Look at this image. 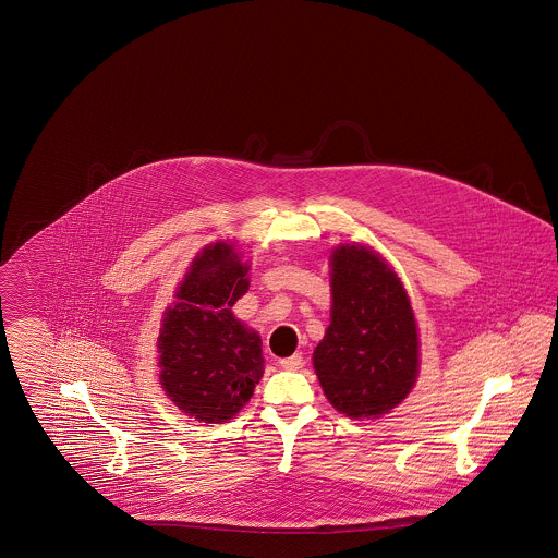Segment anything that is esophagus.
I'll use <instances>...</instances> for the list:
<instances>
[{
  "label": "esophagus",
  "mask_w": 558,
  "mask_h": 558,
  "mask_svg": "<svg viewBox=\"0 0 558 558\" xmlns=\"http://www.w3.org/2000/svg\"><path fill=\"white\" fill-rule=\"evenodd\" d=\"M303 355L301 353H294L292 357L280 359V367L282 369H287V372H296V369H301L303 367Z\"/></svg>",
  "instance_id": "esophagus-1"
}]
</instances>
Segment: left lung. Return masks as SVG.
I'll return each instance as SVG.
<instances>
[{"label": "left lung", "instance_id": "obj_1", "mask_svg": "<svg viewBox=\"0 0 558 558\" xmlns=\"http://www.w3.org/2000/svg\"><path fill=\"white\" fill-rule=\"evenodd\" d=\"M330 268V326L313 351V367L336 411L376 420L415 386V315L401 278L369 246H336Z\"/></svg>", "mask_w": 558, "mask_h": 558}]
</instances>
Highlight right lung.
Returning a JSON list of instances; mask_svg holds the SVG:
<instances>
[{
	"label": "right lung",
	"instance_id": "obj_1",
	"mask_svg": "<svg viewBox=\"0 0 558 558\" xmlns=\"http://www.w3.org/2000/svg\"><path fill=\"white\" fill-rule=\"evenodd\" d=\"M248 269L234 243L201 248L163 313L159 381L195 422L232 420L264 376L262 338L232 313L248 290Z\"/></svg>",
	"mask_w": 558,
	"mask_h": 558
}]
</instances>
